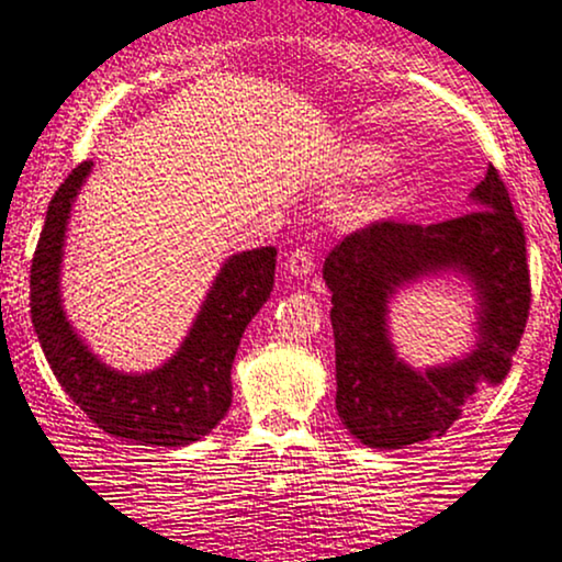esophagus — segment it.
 Returning <instances> with one entry per match:
<instances>
[{
  "label": "esophagus",
  "instance_id": "1",
  "mask_svg": "<svg viewBox=\"0 0 562 562\" xmlns=\"http://www.w3.org/2000/svg\"><path fill=\"white\" fill-rule=\"evenodd\" d=\"M285 269L288 274L293 277H305L314 272V254L305 251V248H295V251H290V257L285 259Z\"/></svg>",
  "mask_w": 562,
  "mask_h": 562
}]
</instances>
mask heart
I'll list each match as a JSON object with an SVG mask.
<instances>
[{"mask_svg": "<svg viewBox=\"0 0 562 562\" xmlns=\"http://www.w3.org/2000/svg\"><path fill=\"white\" fill-rule=\"evenodd\" d=\"M389 160L392 158H389V153L383 147L371 145V142H360V145L347 150L345 168L350 176H371L386 168Z\"/></svg>", "mask_w": 562, "mask_h": 562, "instance_id": "obj_1", "label": "heart"}]
</instances>
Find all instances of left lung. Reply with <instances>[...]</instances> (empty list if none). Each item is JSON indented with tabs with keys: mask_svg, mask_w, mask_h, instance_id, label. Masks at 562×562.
<instances>
[{
	"mask_svg": "<svg viewBox=\"0 0 562 562\" xmlns=\"http://www.w3.org/2000/svg\"><path fill=\"white\" fill-rule=\"evenodd\" d=\"M470 199L477 210L436 225H368L324 261L339 420L371 449H407L443 436L510 371L531 303L527 238L493 166ZM443 273L471 282L479 342L461 359L417 372L395 355L387 303L402 286Z\"/></svg>",
	"mask_w": 562,
	"mask_h": 562,
	"instance_id": "8db88e82",
	"label": "left lung"
}]
</instances>
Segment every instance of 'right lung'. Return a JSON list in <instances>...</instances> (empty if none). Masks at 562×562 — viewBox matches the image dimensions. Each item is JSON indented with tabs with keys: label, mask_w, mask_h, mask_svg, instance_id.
<instances>
[{
	"label": "right lung",
	"mask_w": 562,
	"mask_h": 562,
	"mask_svg": "<svg viewBox=\"0 0 562 562\" xmlns=\"http://www.w3.org/2000/svg\"><path fill=\"white\" fill-rule=\"evenodd\" d=\"M85 160L48 204L31 265V316L56 381L98 428L139 446H189L228 415L231 368L248 322L274 285L277 248L233 254L220 267L179 350L145 373L105 366L75 331L61 303V259L72 204L90 176Z\"/></svg>",
	"instance_id": "right-lung-1"
}]
</instances>
